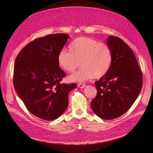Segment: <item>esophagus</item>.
I'll use <instances>...</instances> for the list:
<instances>
[{
  "instance_id": "34e87169",
  "label": "esophagus",
  "mask_w": 153,
  "mask_h": 153,
  "mask_svg": "<svg viewBox=\"0 0 153 153\" xmlns=\"http://www.w3.org/2000/svg\"><path fill=\"white\" fill-rule=\"evenodd\" d=\"M77 87L79 88H84L85 87V84L82 83H79L77 84Z\"/></svg>"
}]
</instances>
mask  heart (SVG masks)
<instances>
[{"instance_id":"heart-1","label":"heart","mask_w":153,"mask_h":153,"mask_svg":"<svg viewBox=\"0 0 153 153\" xmlns=\"http://www.w3.org/2000/svg\"><path fill=\"white\" fill-rule=\"evenodd\" d=\"M69 51H61L57 56L61 68L74 72L70 76L71 81L84 82L94 77L100 79L107 74L113 63V54L110 47L93 38L79 37L74 39L68 47Z\"/></svg>"}]
</instances>
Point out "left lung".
Returning a JSON list of instances; mask_svg holds the SVG:
<instances>
[{"mask_svg": "<svg viewBox=\"0 0 153 153\" xmlns=\"http://www.w3.org/2000/svg\"><path fill=\"white\" fill-rule=\"evenodd\" d=\"M107 43L112 51L113 63L107 74L95 82L97 94L91 105L99 117L112 120L124 114L137 99L143 74L134 54L122 39L109 36Z\"/></svg>", "mask_w": 153, "mask_h": 153, "instance_id": "8db88e82", "label": "left lung"}]
</instances>
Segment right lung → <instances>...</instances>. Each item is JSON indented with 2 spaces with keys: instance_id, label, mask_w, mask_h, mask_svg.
Returning <instances> with one entry per match:
<instances>
[{
  "instance_id": "add662e5",
  "label": "right lung",
  "mask_w": 153,
  "mask_h": 153,
  "mask_svg": "<svg viewBox=\"0 0 153 153\" xmlns=\"http://www.w3.org/2000/svg\"><path fill=\"white\" fill-rule=\"evenodd\" d=\"M69 36L64 33L38 38L24 47L15 59L13 85L28 111L45 120L60 117L68 106L74 83L61 84L66 74L57 56Z\"/></svg>"
}]
</instances>
